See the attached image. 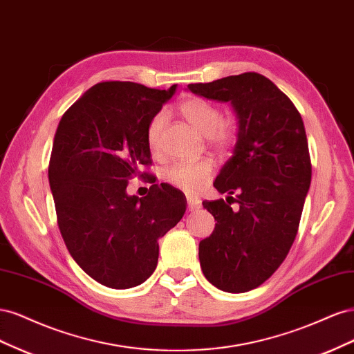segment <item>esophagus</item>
Wrapping results in <instances>:
<instances>
[{
	"mask_svg": "<svg viewBox=\"0 0 354 354\" xmlns=\"http://www.w3.org/2000/svg\"><path fill=\"white\" fill-rule=\"evenodd\" d=\"M186 201H187V209L189 211H198L201 208V201L199 198L194 196V195H187L186 196Z\"/></svg>",
	"mask_w": 354,
	"mask_h": 354,
	"instance_id": "obj_1",
	"label": "esophagus"
}]
</instances>
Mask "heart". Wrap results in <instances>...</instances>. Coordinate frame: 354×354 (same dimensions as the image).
<instances>
[{
	"label": "heart",
	"instance_id": "1",
	"mask_svg": "<svg viewBox=\"0 0 354 354\" xmlns=\"http://www.w3.org/2000/svg\"><path fill=\"white\" fill-rule=\"evenodd\" d=\"M180 112L185 120L205 136L207 143L220 153H229L236 146L239 138V121L236 116H223L220 106L214 102L194 95L180 104ZM165 115L155 113L146 125V143L149 152L158 158L162 153V131ZM214 162L201 159L195 162H177L165 171V180L181 190L194 192L203 186L212 176Z\"/></svg>",
	"mask_w": 354,
	"mask_h": 354
}]
</instances>
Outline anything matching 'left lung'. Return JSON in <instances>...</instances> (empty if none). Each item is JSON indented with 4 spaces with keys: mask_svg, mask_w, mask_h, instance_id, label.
Here are the masks:
<instances>
[{
    "mask_svg": "<svg viewBox=\"0 0 354 354\" xmlns=\"http://www.w3.org/2000/svg\"><path fill=\"white\" fill-rule=\"evenodd\" d=\"M187 87L230 102L239 121L234 153L214 181L230 196L202 202L217 221L199 243L202 272L221 291H251L277 270L297 236L312 181L304 122L288 95L261 73Z\"/></svg>",
    "mask_w": 354,
    "mask_h": 354,
    "instance_id": "1",
    "label": "left lung"
}]
</instances>
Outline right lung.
I'll use <instances>...</instances> for the list:
<instances>
[{
	"label": "right lung",
	"mask_w": 354,
	"mask_h": 354,
	"mask_svg": "<svg viewBox=\"0 0 354 354\" xmlns=\"http://www.w3.org/2000/svg\"><path fill=\"white\" fill-rule=\"evenodd\" d=\"M174 91L99 82L56 130L48 181L59 230L72 259L104 286L143 283L156 269L158 239L185 216V195L167 183L152 185L143 198L127 194L128 181L147 176L140 167L152 164L146 125Z\"/></svg>",
	"instance_id": "add662e5"
}]
</instances>
